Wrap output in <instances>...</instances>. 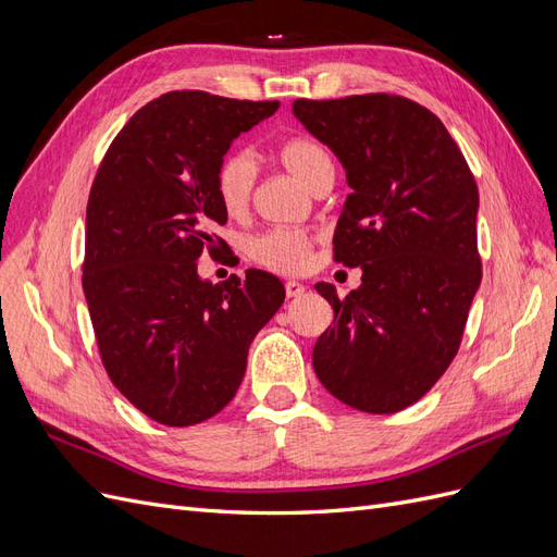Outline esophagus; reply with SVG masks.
Wrapping results in <instances>:
<instances>
[{"label":"esophagus","instance_id":"34e87169","mask_svg":"<svg viewBox=\"0 0 557 557\" xmlns=\"http://www.w3.org/2000/svg\"><path fill=\"white\" fill-rule=\"evenodd\" d=\"M285 295L301 297V295H305V285H301L299 281H288V283H285Z\"/></svg>","mask_w":557,"mask_h":557}]
</instances>
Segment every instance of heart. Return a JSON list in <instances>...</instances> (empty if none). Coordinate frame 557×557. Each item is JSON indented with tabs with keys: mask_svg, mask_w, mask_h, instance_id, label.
Instances as JSON below:
<instances>
[{
	"mask_svg": "<svg viewBox=\"0 0 557 557\" xmlns=\"http://www.w3.org/2000/svg\"><path fill=\"white\" fill-rule=\"evenodd\" d=\"M278 162L283 170L305 183L309 190L323 181L334 176V164L327 148L311 137H295L278 146ZM256 188V162L246 150H232L215 172V195L227 213L239 215L246 211ZM246 250L250 260L274 272H299L309 260L311 234L305 230H267L258 237L248 239Z\"/></svg>",
	"mask_w": 557,
	"mask_h": 557,
	"instance_id": "b5f03b06",
	"label": "heart"
}]
</instances>
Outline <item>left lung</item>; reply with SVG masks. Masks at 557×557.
<instances>
[{"label": "left lung", "instance_id": "8db88e82", "mask_svg": "<svg viewBox=\"0 0 557 557\" xmlns=\"http://www.w3.org/2000/svg\"><path fill=\"white\" fill-rule=\"evenodd\" d=\"M293 113L346 170L334 260L362 269L344 299L315 283L334 309L315 376L352 409L401 411L453 362L481 285L476 181L444 123L411 99H297Z\"/></svg>", "mask_w": 557, "mask_h": 557}]
</instances>
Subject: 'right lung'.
Returning <instances> with one entry per match:
<instances>
[{"label":"right lung","instance_id":"right-lung-1","mask_svg":"<svg viewBox=\"0 0 557 557\" xmlns=\"http://www.w3.org/2000/svg\"><path fill=\"white\" fill-rule=\"evenodd\" d=\"M278 109L201 90L166 92L117 132L86 213L83 293L113 385L148 418L188 428L223 411L246 374L250 342L285 299L283 283L248 269L211 283L227 211L215 172L232 141Z\"/></svg>","mask_w":557,"mask_h":557}]
</instances>
